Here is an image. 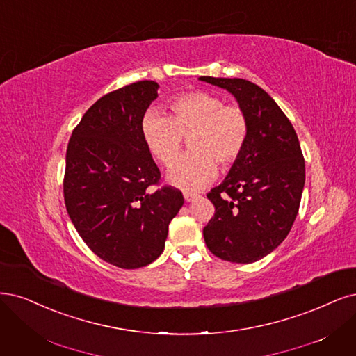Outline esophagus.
Listing matches in <instances>:
<instances>
[{"instance_id":"1","label":"esophagus","mask_w":356,"mask_h":356,"mask_svg":"<svg viewBox=\"0 0 356 356\" xmlns=\"http://www.w3.org/2000/svg\"><path fill=\"white\" fill-rule=\"evenodd\" d=\"M184 199H186V202H193L194 199H197V194H195V193H184Z\"/></svg>"}]
</instances>
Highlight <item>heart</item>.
<instances>
[{"label":"heart","mask_w":356,"mask_h":356,"mask_svg":"<svg viewBox=\"0 0 356 356\" xmlns=\"http://www.w3.org/2000/svg\"><path fill=\"white\" fill-rule=\"evenodd\" d=\"M141 134L147 149L165 166L178 159L182 137H190L193 152L169 169L168 181L181 190L197 191L216 178L218 163L229 166L237 161L248 141L249 122L238 106H224L219 97L195 91L175 97L170 118L149 110Z\"/></svg>","instance_id":"heart-1"}]
</instances>
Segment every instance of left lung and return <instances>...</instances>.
<instances>
[{"mask_svg":"<svg viewBox=\"0 0 356 356\" xmlns=\"http://www.w3.org/2000/svg\"><path fill=\"white\" fill-rule=\"evenodd\" d=\"M199 81L234 95L249 122L241 154L207 194L215 215L203 228L206 246L224 261L252 264L284 241L298 216L305 186L300 144L283 110L256 83L212 76Z\"/></svg>","mask_w":356,"mask_h":356,"instance_id":"1","label":"left lung"}]
</instances>
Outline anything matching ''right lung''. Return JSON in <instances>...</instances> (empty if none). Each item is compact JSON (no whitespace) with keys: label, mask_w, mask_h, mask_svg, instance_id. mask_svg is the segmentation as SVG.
Wrapping results in <instances>:
<instances>
[{"label":"right lung","mask_w":356,"mask_h":356,"mask_svg":"<svg viewBox=\"0 0 356 356\" xmlns=\"http://www.w3.org/2000/svg\"><path fill=\"white\" fill-rule=\"evenodd\" d=\"M159 83L138 81L97 100L73 129L66 152L65 203L72 224L103 261L124 269L156 261L184 204L161 178L143 140L145 110Z\"/></svg>","instance_id":"right-lung-1"}]
</instances>
